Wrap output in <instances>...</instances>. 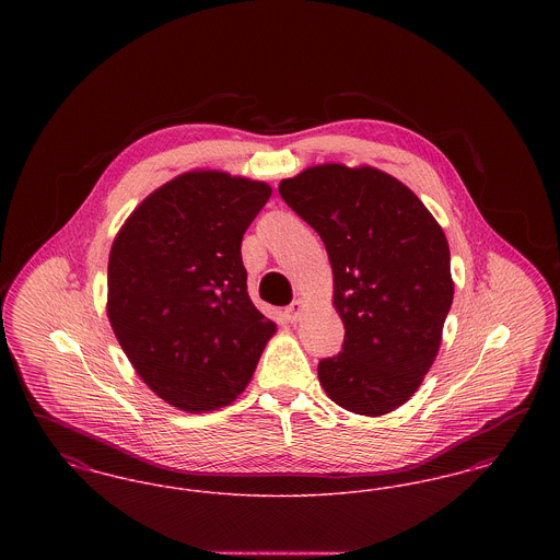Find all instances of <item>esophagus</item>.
Segmentation results:
<instances>
[{
    "mask_svg": "<svg viewBox=\"0 0 560 560\" xmlns=\"http://www.w3.org/2000/svg\"><path fill=\"white\" fill-rule=\"evenodd\" d=\"M302 311H304V302L293 300L292 304L285 308V317H288V320H298L302 317Z\"/></svg>",
    "mask_w": 560,
    "mask_h": 560,
    "instance_id": "esophagus-1",
    "label": "esophagus"
}]
</instances>
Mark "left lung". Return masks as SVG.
<instances>
[{"mask_svg":"<svg viewBox=\"0 0 560 560\" xmlns=\"http://www.w3.org/2000/svg\"><path fill=\"white\" fill-rule=\"evenodd\" d=\"M279 195L325 243L345 345L319 361L327 397L384 416L413 397L436 359L452 308L450 245L427 206L375 167L323 163Z\"/></svg>","mask_w":560,"mask_h":560,"instance_id":"left-lung-1","label":"left lung"}]
</instances>
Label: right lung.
<instances>
[{"instance_id": "obj_1", "label": "right lung", "mask_w": 560, "mask_h": 560, "mask_svg": "<svg viewBox=\"0 0 560 560\" xmlns=\"http://www.w3.org/2000/svg\"><path fill=\"white\" fill-rule=\"evenodd\" d=\"M272 188L187 172L151 192L108 256L110 327L144 384L203 413L237 399L277 325L249 300L241 240Z\"/></svg>"}]
</instances>
